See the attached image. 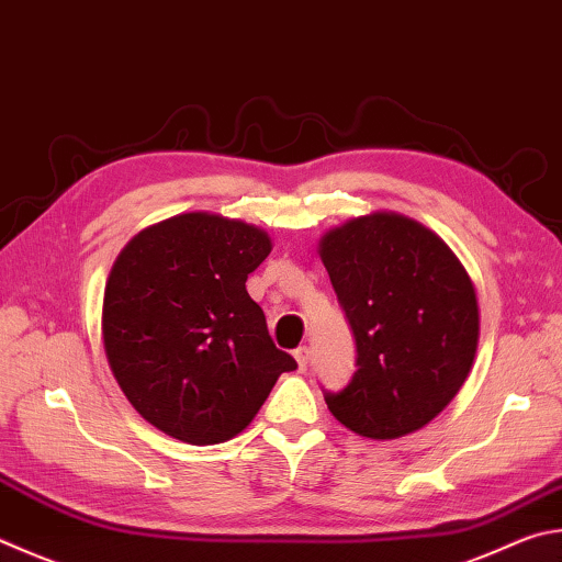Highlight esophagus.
<instances>
[{"label": "esophagus", "mask_w": 562, "mask_h": 562, "mask_svg": "<svg viewBox=\"0 0 562 562\" xmlns=\"http://www.w3.org/2000/svg\"><path fill=\"white\" fill-rule=\"evenodd\" d=\"M294 359H297L300 371H307V366H310V349H307V346H300V349H294Z\"/></svg>", "instance_id": "obj_1"}]
</instances>
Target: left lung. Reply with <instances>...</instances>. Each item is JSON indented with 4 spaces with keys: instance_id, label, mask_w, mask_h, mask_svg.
I'll list each match as a JSON object with an SVG mask.
<instances>
[{
    "instance_id": "left-lung-1",
    "label": "left lung",
    "mask_w": 562,
    "mask_h": 562,
    "mask_svg": "<svg viewBox=\"0 0 562 562\" xmlns=\"http://www.w3.org/2000/svg\"><path fill=\"white\" fill-rule=\"evenodd\" d=\"M319 255L356 339V371L331 415L356 435L420 430L464 385L479 341L476 292L454 252L420 223L371 213L334 228Z\"/></svg>"
}]
</instances>
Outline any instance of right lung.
<instances>
[{
  "instance_id": "add662e5",
  "label": "right lung",
  "mask_w": 562,
  "mask_h": 562,
  "mask_svg": "<svg viewBox=\"0 0 562 562\" xmlns=\"http://www.w3.org/2000/svg\"><path fill=\"white\" fill-rule=\"evenodd\" d=\"M268 233L211 213L142 231L105 288L103 341L132 407L189 445L236 437L280 373L297 369L272 344L246 280L268 258Z\"/></svg>"
}]
</instances>
